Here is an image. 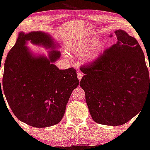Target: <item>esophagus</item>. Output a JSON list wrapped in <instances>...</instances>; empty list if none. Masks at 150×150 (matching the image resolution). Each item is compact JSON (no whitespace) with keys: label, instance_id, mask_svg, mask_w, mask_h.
Returning <instances> with one entry per match:
<instances>
[{"label":"esophagus","instance_id":"esophagus-1","mask_svg":"<svg viewBox=\"0 0 150 150\" xmlns=\"http://www.w3.org/2000/svg\"><path fill=\"white\" fill-rule=\"evenodd\" d=\"M77 77H78V80L80 81L81 79H82V76H83V74H82V73L80 71V70H77Z\"/></svg>","mask_w":150,"mask_h":150}]
</instances>
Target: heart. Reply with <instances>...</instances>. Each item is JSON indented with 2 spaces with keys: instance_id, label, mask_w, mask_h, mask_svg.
Returning a JSON list of instances; mask_svg holds the SVG:
<instances>
[{
  "instance_id": "1",
  "label": "heart",
  "mask_w": 150,
  "mask_h": 150,
  "mask_svg": "<svg viewBox=\"0 0 150 150\" xmlns=\"http://www.w3.org/2000/svg\"><path fill=\"white\" fill-rule=\"evenodd\" d=\"M97 38H92V39H88V40L83 41L80 42V44H77L73 48V52L77 55H82L85 53L87 51H89L91 48L94 46L97 42ZM104 48V44H98L97 46H94L89 51L88 53L85 54V60L87 62L92 61L93 60L95 59L99 55V53L101 52Z\"/></svg>"
}]
</instances>
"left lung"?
Returning a JSON list of instances; mask_svg holds the SVG:
<instances>
[{
  "label": "left lung",
  "instance_id": "obj_1",
  "mask_svg": "<svg viewBox=\"0 0 150 150\" xmlns=\"http://www.w3.org/2000/svg\"><path fill=\"white\" fill-rule=\"evenodd\" d=\"M118 42L94 61L80 67L85 75L80 85L96 123H126L150 101V80L144 55L135 38L115 32Z\"/></svg>",
  "mask_w": 150,
  "mask_h": 150
}]
</instances>
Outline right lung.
I'll return each mask as SVG.
<instances>
[{
  "label": "right lung",
  "instance_id": "add662e5",
  "mask_svg": "<svg viewBox=\"0 0 150 150\" xmlns=\"http://www.w3.org/2000/svg\"><path fill=\"white\" fill-rule=\"evenodd\" d=\"M27 41L56 47L45 33L20 32L5 62L3 92L19 120L36 128H46L61 121L71 93L80 82L73 68L59 70L53 64L61 56L59 51H50L49 58L32 56L25 46Z\"/></svg>",
  "mask_w": 150,
  "mask_h": 150
}]
</instances>
